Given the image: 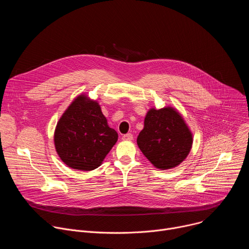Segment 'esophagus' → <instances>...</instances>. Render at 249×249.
I'll list each match as a JSON object with an SVG mask.
<instances>
[{"label": "esophagus", "mask_w": 249, "mask_h": 249, "mask_svg": "<svg viewBox=\"0 0 249 249\" xmlns=\"http://www.w3.org/2000/svg\"><path fill=\"white\" fill-rule=\"evenodd\" d=\"M122 139H123L124 141H131V140H133V135H132L131 133L125 134V135H123Z\"/></svg>", "instance_id": "1"}]
</instances>
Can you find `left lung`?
Instances as JSON below:
<instances>
[{
    "label": "left lung",
    "instance_id": "1",
    "mask_svg": "<svg viewBox=\"0 0 249 249\" xmlns=\"http://www.w3.org/2000/svg\"><path fill=\"white\" fill-rule=\"evenodd\" d=\"M137 144L156 167L169 169L188 156L192 134L174 108H153L146 115L144 129L137 138Z\"/></svg>",
    "mask_w": 249,
    "mask_h": 249
}]
</instances>
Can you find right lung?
I'll list each match as a JSON object with an SVG mask.
<instances>
[{"label": "right lung", "mask_w": 249, "mask_h": 249, "mask_svg": "<svg viewBox=\"0 0 249 249\" xmlns=\"http://www.w3.org/2000/svg\"><path fill=\"white\" fill-rule=\"evenodd\" d=\"M118 134L107 125L97 102L77 97L60 118L54 136L56 151L70 167L97 168L115 145Z\"/></svg>", "instance_id": "1"}]
</instances>
